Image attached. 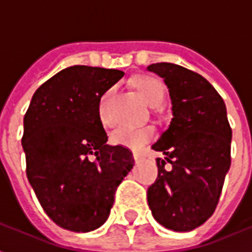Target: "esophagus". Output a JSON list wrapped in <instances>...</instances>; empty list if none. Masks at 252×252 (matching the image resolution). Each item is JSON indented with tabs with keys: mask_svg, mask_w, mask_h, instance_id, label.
Here are the masks:
<instances>
[{
	"mask_svg": "<svg viewBox=\"0 0 252 252\" xmlns=\"http://www.w3.org/2000/svg\"><path fill=\"white\" fill-rule=\"evenodd\" d=\"M144 158V155L142 153H133V159H135V162H140L142 159Z\"/></svg>",
	"mask_w": 252,
	"mask_h": 252,
	"instance_id": "esophagus-1",
	"label": "esophagus"
}]
</instances>
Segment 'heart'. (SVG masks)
Returning a JSON list of instances; mask_svg holds the SVG:
<instances>
[{
    "label": "heart",
    "mask_w": 252,
    "mask_h": 252,
    "mask_svg": "<svg viewBox=\"0 0 252 252\" xmlns=\"http://www.w3.org/2000/svg\"><path fill=\"white\" fill-rule=\"evenodd\" d=\"M132 85L137 90L139 95L150 106L158 108V106L163 104L164 98H166V88L159 79L154 77H148V75H142V77L135 78L132 81ZM112 93H113V89L106 90L102 94L101 99H99L98 117L104 126H109L110 124L109 116L106 113V104H108ZM154 135H155V131H154L153 126H140V128L123 126V128L116 129L110 135V142L115 146H120V147L128 148V150H132V151H137V150L143 148L144 144H147L153 139Z\"/></svg>",
    "instance_id": "obj_1"
}]
</instances>
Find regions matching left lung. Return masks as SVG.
Segmentation results:
<instances>
[{"mask_svg":"<svg viewBox=\"0 0 252 252\" xmlns=\"http://www.w3.org/2000/svg\"><path fill=\"white\" fill-rule=\"evenodd\" d=\"M147 70L163 78L173 105L169 128L153 144L164 159H157L158 178L147 190L148 206L164 228L188 232L216 209L231 166L232 129L224 101L202 75L166 62Z\"/></svg>","mask_w":252,"mask_h":252,"instance_id":"1","label":"left lung"}]
</instances>
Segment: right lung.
I'll use <instances>...</instances> for the list:
<instances>
[{
	"instance_id": "right-lung-1",
	"label": "right lung",
	"mask_w": 252,
	"mask_h": 252,
	"mask_svg": "<svg viewBox=\"0 0 252 252\" xmlns=\"http://www.w3.org/2000/svg\"><path fill=\"white\" fill-rule=\"evenodd\" d=\"M124 72L71 66L41 85L24 116L27 177L48 217L74 232L99 228L117 186L133 167L128 148L109 146L98 117L102 94Z\"/></svg>"
}]
</instances>
